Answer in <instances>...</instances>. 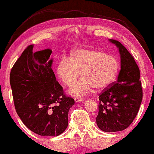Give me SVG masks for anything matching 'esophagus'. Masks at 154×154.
Segmentation results:
<instances>
[{
    "label": "esophagus",
    "mask_w": 154,
    "mask_h": 154,
    "mask_svg": "<svg viewBox=\"0 0 154 154\" xmlns=\"http://www.w3.org/2000/svg\"><path fill=\"white\" fill-rule=\"evenodd\" d=\"M74 100H75V102L76 103L79 102H82V101H83V99H82V98H80V97H75Z\"/></svg>",
    "instance_id": "esophagus-1"
}]
</instances>
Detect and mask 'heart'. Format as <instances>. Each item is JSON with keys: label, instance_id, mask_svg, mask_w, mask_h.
<instances>
[{"label": "heart", "instance_id": "1", "mask_svg": "<svg viewBox=\"0 0 154 154\" xmlns=\"http://www.w3.org/2000/svg\"><path fill=\"white\" fill-rule=\"evenodd\" d=\"M119 70V63L114 57L89 48H80L72 53L70 58L63 56L59 61L57 73L67 86L73 84L68 93L73 96H82L95 88L102 90L111 84Z\"/></svg>", "mask_w": 154, "mask_h": 154}]
</instances>
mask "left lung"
I'll return each instance as SVG.
<instances>
[{
	"mask_svg": "<svg viewBox=\"0 0 154 154\" xmlns=\"http://www.w3.org/2000/svg\"><path fill=\"white\" fill-rule=\"evenodd\" d=\"M109 41L118 48L120 71L116 82L99 96L96 122L103 131L117 132L126 129L136 117L143 100V90L140 70L134 57L120 42Z\"/></svg>",
	"mask_w": 154,
	"mask_h": 154,
	"instance_id": "8db88e82",
	"label": "left lung"
}]
</instances>
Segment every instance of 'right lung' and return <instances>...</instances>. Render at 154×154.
I'll use <instances>...</instances> for the list:
<instances>
[{"instance_id": "right-lung-1", "label": "right lung", "mask_w": 154, "mask_h": 154, "mask_svg": "<svg viewBox=\"0 0 154 154\" xmlns=\"http://www.w3.org/2000/svg\"><path fill=\"white\" fill-rule=\"evenodd\" d=\"M30 45L10 72L16 111L23 123L42 136H57L68 125V111L75 100L63 94L52 69L50 48L33 52Z\"/></svg>"}]
</instances>
